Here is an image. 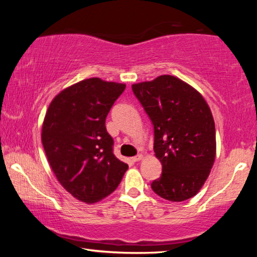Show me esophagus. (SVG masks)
I'll list each match as a JSON object with an SVG mask.
<instances>
[{"label":"esophagus","mask_w":257,"mask_h":257,"mask_svg":"<svg viewBox=\"0 0 257 257\" xmlns=\"http://www.w3.org/2000/svg\"><path fill=\"white\" fill-rule=\"evenodd\" d=\"M143 159V154H137L136 156H134V158H132V160L134 161V162H137V161L142 160Z\"/></svg>","instance_id":"esophagus-1"}]
</instances>
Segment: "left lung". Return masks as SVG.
I'll list each match as a JSON object with an SVG mask.
<instances>
[{"label":"left lung","instance_id":"left-lung-1","mask_svg":"<svg viewBox=\"0 0 257 257\" xmlns=\"http://www.w3.org/2000/svg\"><path fill=\"white\" fill-rule=\"evenodd\" d=\"M154 125V153L162 175L152 189L170 202L196 195L215 160V125L204 97L170 75L132 86Z\"/></svg>","mask_w":257,"mask_h":257}]
</instances>
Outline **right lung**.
Wrapping results in <instances>:
<instances>
[{
    "label": "right lung",
    "instance_id": "add662e5",
    "mask_svg": "<svg viewBox=\"0 0 257 257\" xmlns=\"http://www.w3.org/2000/svg\"><path fill=\"white\" fill-rule=\"evenodd\" d=\"M125 88L99 78L60 92L47 108L42 143L56 179L68 193L92 204L113 193L128 164L113 154L105 119Z\"/></svg>",
    "mask_w": 257,
    "mask_h": 257
}]
</instances>
